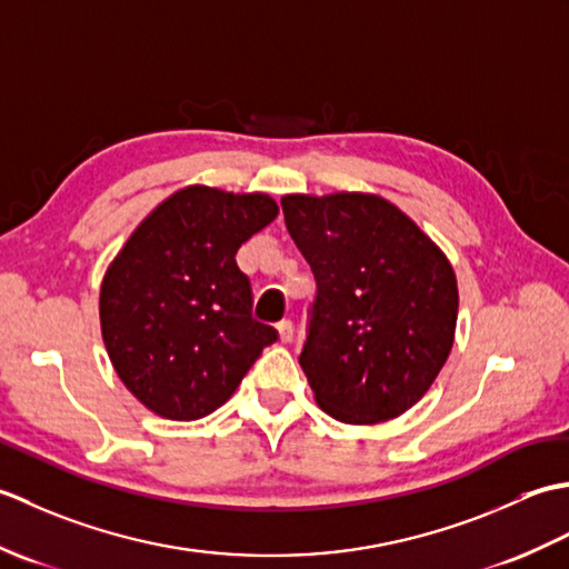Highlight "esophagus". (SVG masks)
Instances as JSON below:
<instances>
[{
    "label": "esophagus",
    "mask_w": 569,
    "mask_h": 569,
    "mask_svg": "<svg viewBox=\"0 0 569 569\" xmlns=\"http://www.w3.org/2000/svg\"><path fill=\"white\" fill-rule=\"evenodd\" d=\"M278 340H281L283 345H288V342L293 340V322L291 320L278 322Z\"/></svg>",
    "instance_id": "34e87169"
}]
</instances>
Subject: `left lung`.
<instances>
[{"label": "left lung", "instance_id": "left-lung-1", "mask_svg": "<svg viewBox=\"0 0 569 569\" xmlns=\"http://www.w3.org/2000/svg\"><path fill=\"white\" fill-rule=\"evenodd\" d=\"M318 283L300 352L318 406L347 426L406 413L450 357L457 278L442 249L371 192L283 196Z\"/></svg>", "mask_w": 569, "mask_h": 569}]
</instances>
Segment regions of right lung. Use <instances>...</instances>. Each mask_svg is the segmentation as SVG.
I'll return each mask as SVG.
<instances>
[{
    "label": "right lung",
    "mask_w": 569,
    "mask_h": 569,
    "mask_svg": "<svg viewBox=\"0 0 569 569\" xmlns=\"http://www.w3.org/2000/svg\"><path fill=\"white\" fill-rule=\"evenodd\" d=\"M276 214L266 192L188 186L151 210L107 269V355L156 416H210L276 342V330L251 318V286L234 259Z\"/></svg>",
    "instance_id": "right-lung-1"
}]
</instances>
